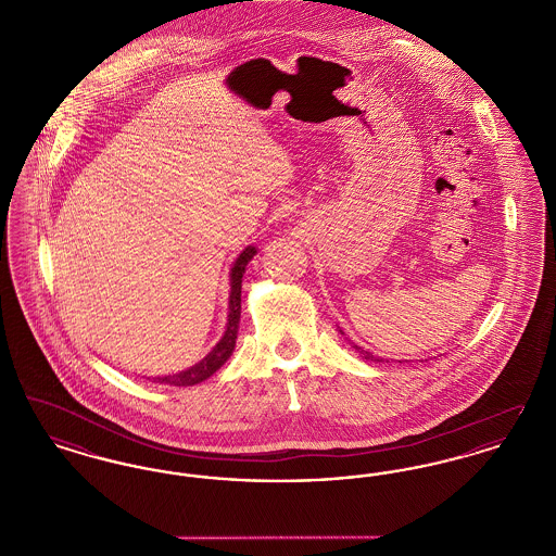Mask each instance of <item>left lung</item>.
I'll list each match as a JSON object with an SVG mask.
<instances>
[{
    "label": "left lung",
    "instance_id": "8db88e82",
    "mask_svg": "<svg viewBox=\"0 0 556 556\" xmlns=\"http://www.w3.org/2000/svg\"><path fill=\"white\" fill-rule=\"evenodd\" d=\"M356 350H358V352H361V356H363V358H365V361H379V363H381V358H377V356H372V354H370V352H365V350H361V348H356Z\"/></svg>",
    "mask_w": 556,
    "mask_h": 556
}]
</instances>
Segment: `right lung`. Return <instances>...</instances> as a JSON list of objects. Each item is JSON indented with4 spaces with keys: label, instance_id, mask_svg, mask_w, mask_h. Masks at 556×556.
Returning a JSON list of instances; mask_svg holds the SVG:
<instances>
[{
    "label": "right lung",
    "instance_id": "1",
    "mask_svg": "<svg viewBox=\"0 0 556 556\" xmlns=\"http://www.w3.org/2000/svg\"><path fill=\"white\" fill-rule=\"evenodd\" d=\"M256 248H245L239 254L236 265L231 268V295H229V323H227V331L220 338V342L212 348L206 358H202L198 365H193L191 369L177 372V375H166V377H156V383H168V386H195L204 379H208L212 372L220 369L227 358L233 354L236 340H238L239 315H241V277L245 273V266L254 258Z\"/></svg>",
    "mask_w": 556,
    "mask_h": 556
}]
</instances>
